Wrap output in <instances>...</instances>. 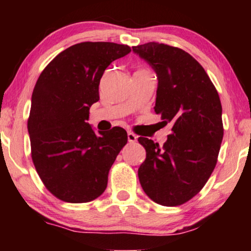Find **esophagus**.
<instances>
[{"mask_svg": "<svg viewBox=\"0 0 251 251\" xmlns=\"http://www.w3.org/2000/svg\"><path fill=\"white\" fill-rule=\"evenodd\" d=\"M128 142L129 143H136L137 142V136L132 132H128Z\"/></svg>", "mask_w": 251, "mask_h": 251, "instance_id": "34e87169", "label": "esophagus"}]
</instances>
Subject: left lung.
Here are the masks:
<instances>
[{"mask_svg":"<svg viewBox=\"0 0 251 251\" xmlns=\"http://www.w3.org/2000/svg\"><path fill=\"white\" fill-rule=\"evenodd\" d=\"M132 51L156 73L154 111L173 125L162 147L138 138L146 150L140 185L156 203L183 204L202 190L217 163L224 135L221 99L203 67L186 51L156 42Z\"/></svg>","mask_w":251,"mask_h":251,"instance_id":"left-lung-1","label":"left lung"}]
</instances>
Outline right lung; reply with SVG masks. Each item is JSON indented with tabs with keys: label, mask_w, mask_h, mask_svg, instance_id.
<instances>
[{
	"label": "right lung",
	"mask_w": 251,
	"mask_h": 251,
	"mask_svg": "<svg viewBox=\"0 0 251 251\" xmlns=\"http://www.w3.org/2000/svg\"><path fill=\"white\" fill-rule=\"evenodd\" d=\"M130 51L112 42L74 44L37 78L27 123L32 159L41 180L60 200L84 203L107 187L109 169L128 136L120 126L96 132L87 121L105 70Z\"/></svg>",
	"instance_id": "right-lung-1"
}]
</instances>
